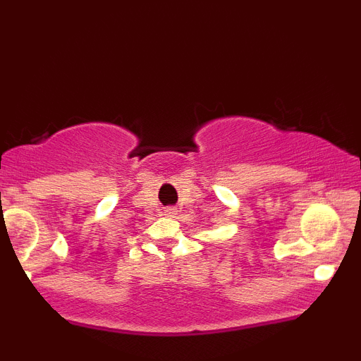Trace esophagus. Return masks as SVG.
<instances>
[{
    "mask_svg": "<svg viewBox=\"0 0 361 361\" xmlns=\"http://www.w3.org/2000/svg\"><path fill=\"white\" fill-rule=\"evenodd\" d=\"M176 214H178V210L175 209V207H168V209L164 210V215H166V217H175Z\"/></svg>",
    "mask_w": 361,
    "mask_h": 361,
    "instance_id": "1",
    "label": "esophagus"
}]
</instances>
